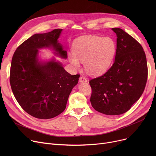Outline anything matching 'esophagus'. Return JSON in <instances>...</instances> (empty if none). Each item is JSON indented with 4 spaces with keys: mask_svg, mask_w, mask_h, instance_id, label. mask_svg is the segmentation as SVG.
Listing matches in <instances>:
<instances>
[{
    "mask_svg": "<svg viewBox=\"0 0 156 156\" xmlns=\"http://www.w3.org/2000/svg\"><path fill=\"white\" fill-rule=\"evenodd\" d=\"M87 81H88L87 79L84 76H81L79 78V82L80 83H86V82H87Z\"/></svg>",
    "mask_w": 156,
    "mask_h": 156,
    "instance_id": "34e87169",
    "label": "esophagus"
}]
</instances>
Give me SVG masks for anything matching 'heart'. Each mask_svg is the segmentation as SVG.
I'll return each instance as SVG.
<instances>
[{
	"mask_svg": "<svg viewBox=\"0 0 156 156\" xmlns=\"http://www.w3.org/2000/svg\"><path fill=\"white\" fill-rule=\"evenodd\" d=\"M116 51L114 41L110 37L95 35L81 37L73 44V54L69 61L75 69L83 62L85 71L90 75H98L105 72L112 61Z\"/></svg>",
	"mask_w": 156,
	"mask_h": 156,
	"instance_id": "obj_1",
	"label": "heart"
}]
</instances>
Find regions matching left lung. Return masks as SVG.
Segmentation results:
<instances>
[{
  "label": "left lung",
  "instance_id": "left-lung-1",
  "mask_svg": "<svg viewBox=\"0 0 156 156\" xmlns=\"http://www.w3.org/2000/svg\"><path fill=\"white\" fill-rule=\"evenodd\" d=\"M117 37L115 59L101 76L90 80V102L97 111L106 115L127 112L143 94L148 69L142 45L126 32L112 28Z\"/></svg>",
  "mask_w": 156,
  "mask_h": 156
}]
</instances>
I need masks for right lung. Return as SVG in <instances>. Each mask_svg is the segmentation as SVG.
Returning <instances> with one entry per match:
<instances>
[{
	"label": "right lung",
	"mask_w": 156,
	"mask_h": 156,
	"mask_svg": "<svg viewBox=\"0 0 156 156\" xmlns=\"http://www.w3.org/2000/svg\"><path fill=\"white\" fill-rule=\"evenodd\" d=\"M62 31L55 29L32 35L12 56L10 84L13 94L23 110L38 119H51L62 113L80 78V75H70L55 57L49 61L39 59V49L45 48L67 59V52L58 41Z\"/></svg>",
	"instance_id": "1"
}]
</instances>
